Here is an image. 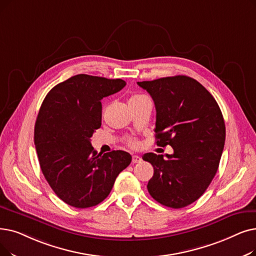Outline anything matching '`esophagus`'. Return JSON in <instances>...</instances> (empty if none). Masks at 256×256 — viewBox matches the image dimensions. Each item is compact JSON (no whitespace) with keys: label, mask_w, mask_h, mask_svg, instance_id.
I'll return each mask as SVG.
<instances>
[{"label":"esophagus","mask_w":256,"mask_h":256,"mask_svg":"<svg viewBox=\"0 0 256 256\" xmlns=\"http://www.w3.org/2000/svg\"><path fill=\"white\" fill-rule=\"evenodd\" d=\"M142 161V158L141 157H139V156H132V163H140Z\"/></svg>","instance_id":"34e87169"}]
</instances>
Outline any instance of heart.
Instances as JSON below:
<instances>
[{"mask_svg":"<svg viewBox=\"0 0 256 256\" xmlns=\"http://www.w3.org/2000/svg\"><path fill=\"white\" fill-rule=\"evenodd\" d=\"M143 97H146V96H144V95H141V94H135V95L130 96L128 102H135V100H139V99H141V98H143ZM126 142H128V146H132V148H136V146H138V142H137L136 140H134V139H128V140H126Z\"/></svg>","mask_w":256,"mask_h":256,"instance_id":"obj_1","label":"heart"}]
</instances>
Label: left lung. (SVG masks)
Masks as SVG:
<instances>
[{"label":"left lung","instance_id":"obj_1","mask_svg":"<svg viewBox=\"0 0 256 256\" xmlns=\"http://www.w3.org/2000/svg\"><path fill=\"white\" fill-rule=\"evenodd\" d=\"M156 106L157 146H170L172 154L148 152L154 168L148 190L158 203L183 208L194 203L214 178L224 150L226 128L214 96L185 75L137 82Z\"/></svg>","mask_w":256,"mask_h":256}]
</instances>
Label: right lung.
Returning a JSON list of instances; mask_svg holds the SVG:
<instances>
[{
	"label": "right lung",
	"instance_id": "obj_1",
	"mask_svg": "<svg viewBox=\"0 0 256 256\" xmlns=\"http://www.w3.org/2000/svg\"><path fill=\"white\" fill-rule=\"evenodd\" d=\"M122 80L78 74L52 88L34 126L40 170L56 196L76 208L102 203L132 156L124 150L97 152L91 144L102 126V99L119 92Z\"/></svg>",
	"mask_w": 256,
	"mask_h": 256
}]
</instances>
